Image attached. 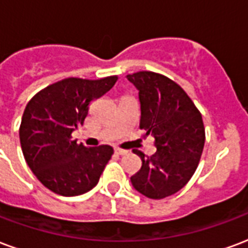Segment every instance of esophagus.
<instances>
[{"label": "esophagus", "mask_w": 248, "mask_h": 248, "mask_svg": "<svg viewBox=\"0 0 248 248\" xmlns=\"http://www.w3.org/2000/svg\"><path fill=\"white\" fill-rule=\"evenodd\" d=\"M114 152L117 154V155H126V154H127V151H124V150H121V148H115Z\"/></svg>", "instance_id": "obj_1"}]
</instances>
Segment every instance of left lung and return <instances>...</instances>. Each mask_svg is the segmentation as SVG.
<instances>
[{
  "label": "left lung",
  "instance_id": "left-lung-1",
  "mask_svg": "<svg viewBox=\"0 0 248 248\" xmlns=\"http://www.w3.org/2000/svg\"><path fill=\"white\" fill-rule=\"evenodd\" d=\"M126 78L137 88L140 102L139 127L155 138L156 154L142 159L131 184L148 199L160 200L184 186L199 166L205 143L202 117L176 82L157 73L137 72Z\"/></svg>",
  "mask_w": 248,
  "mask_h": 248
}]
</instances>
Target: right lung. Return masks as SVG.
Returning a JSON list of instances; mask_svg holds the SVG:
<instances>
[{"label":"right lung","mask_w":248,"mask_h":248,"mask_svg":"<svg viewBox=\"0 0 248 248\" xmlns=\"http://www.w3.org/2000/svg\"><path fill=\"white\" fill-rule=\"evenodd\" d=\"M117 76L65 78L32 97L22 115L19 140L32 173L54 193L73 197L97 185L113 155L110 146L85 147L72 139L84 124L92 101L114 87Z\"/></svg>","instance_id":"1"}]
</instances>
